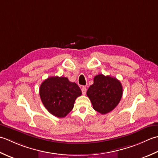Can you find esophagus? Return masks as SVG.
Listing matches in <instances>:
<instances>
[{
  "label": "esophagus",
  "mask_w": 158,
  "mask_h": 158,
  "mask_svg": "<svg viewBox=\"0 0 158 158\" xmlns=\"http://www.w3.org/2000/svg\"><path fill=\"white\" fill-rule=\"evenodd\" d=\"M81 90H82V93L83 95H85L86 93V88L85 87V86H82V87L81 88Z\"/></svg>",
  "instance_id": "34e87169"
}]
</instances>
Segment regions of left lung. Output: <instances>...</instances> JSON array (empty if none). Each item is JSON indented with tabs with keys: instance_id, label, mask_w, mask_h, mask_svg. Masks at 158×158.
Instances as JSON below:
<instances>
[{
	"instance_id": "obj_1",
	"label": "left lung",
	"mask_w": 158,
	"mask_h": 158,
	"mask_svg": "<svg viewBox=\"0 0 158 158\" xmlns=\"http://www.w3.org/2000/svg\"><path fill=\"white\" fill-rule=\"evenodd\" d=\"M86 95L91 100L93 109L105 114L112 111L120 102L123 86L119 80L110 76L99 74L93 79V84Z\"/></svg>"
}]
</instances>
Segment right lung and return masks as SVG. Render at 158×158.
I'll return each mask as SVG.
<instances>
[{"label": "right lung", "mask_w": 158, "mask_h": 158, "mask_svg": "<svg viewBox=\"0 0 158 158\" xmlns=\"http://www.w3.org/2000/svg\"><path fill=\"white\" fill-rule=\"evenodd\" d=\"M81 95L78 85L65 77H49L40 88V98L45 108L59 118L65 117L72 111L76 99Z\"/></svg>", "instance_id": "obj_1"}]
</instances>
